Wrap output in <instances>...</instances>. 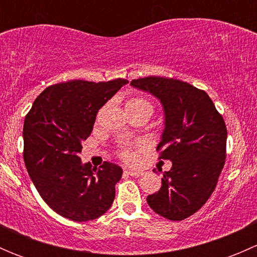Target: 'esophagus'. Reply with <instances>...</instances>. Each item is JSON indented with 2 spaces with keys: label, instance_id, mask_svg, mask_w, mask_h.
I'll return each instance as SVG.
<instances>
[{
  "label": "esophagus",
  "instance_id": "1",
  "mask_svg": "<svg viewBox=\"0 0 257 257\" xmlns=\"http://www.w3.org/2000/svg\"><path fill=\"white\" fill-rule=\"evenodd\" d=\"M125 174L131 175V177H134V178H138V177H142L143 175V172H137V170H125Z\"/></svg>",
  "mask_w": 257,
  "mask_h": 257
}]
</instances>
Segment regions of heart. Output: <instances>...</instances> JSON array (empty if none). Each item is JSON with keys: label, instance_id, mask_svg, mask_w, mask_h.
<instances>
[{"label": "heart", "instance_id": "b5f03b06", "mask_svg": "<svg viewBox=\"0 0 257 257\" xmlns=\"http://www.w3.org/2000/svg\"><path fill=\"white\" fill-rule=\"evenodd\" d=\"M139 109L148 110L150 114L153 113V104L149 99L145 97H134L126 103V109ZM143 149V144H128L121 147L118 150V155L120 159L129 164H134L138 160V153Z\"/></svg>", "mask_w": 257, "mask_h": 257}]
</instances>
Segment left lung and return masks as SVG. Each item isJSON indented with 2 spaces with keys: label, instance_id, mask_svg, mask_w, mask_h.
<instances>
[{
  "label": "left lung",
  "instance_id": "left-lung-1",
  "mask_svg": "<svg viewBox=\"0 0 257 257\" xmlns=\"http://www.w3.org/2000/svg\"><path fill=\"white\" fill-rule=\"evenodd\" d=\"M131 84L152 93L163 104L165 128L157 150L159 159L173 163L163 174L162 188L148 195V204L168 220L186 219L208 201L224 168V118L206 92L183 80L144 77Z\"/></svg>",
  "mask_w": 257,
  "mask_h": 257
}]
</instances>
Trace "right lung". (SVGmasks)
<instances>
[{
	"instance_id": "obj_1",
	"label": "right lung",
	"mask_w": 257,
	"mask_h": 257,
	"mask_svg": "<svg viewBox=\"0 0 257 257\" xmlns=\"http://www.w3.org/2000/svg\"><path fill=\"white\" fill-rule=\"evenodd\" d=\"M128 80H69L49 85L33 102L23 124V159L46 204L73 221L94 220L112 206L120 167L82 164V142L90 136L98 110Z\"/></svg>"
}]
</instances>
